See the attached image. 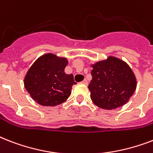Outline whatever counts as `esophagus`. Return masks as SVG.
Returning <instances> with one entry per match:
<instances>
[{"label": "esophagus", "instance_id": "esophagus-1", "mask_svg": "<svg viewBox=\"0 0 153 153\" xmlns=\"http://www.w3.org/2000/svg\"><path fill=\"white\" fill-rule=\"evenodd\" d=\"M82 83L85 84V85H87V84H88V82H87V80H86V79H84L83 81H82Z\"/></svg>", "mask_w": 153, "mask_h": 153}]
</instances>
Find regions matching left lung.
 <instances>
[{
	"label": "left lung",
	"mask_w": 153,
	"mask_h": 153,
	"mask_svg": "<svg viewBox=\"0 0 153 153\" xmlns=\"http://www.w3.org/2000/svg\"><path fill=\"white\" fill-rule=\"evenodd\" d=\"M92 79L88 88L92 102L104 109H114L128 102L137 88L130 67L114 56L91 65Z\"/></svg>",
	"instance_id": "left-lung-1"
}]
</instances>
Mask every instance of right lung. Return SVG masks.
Segmentation results:
<instances>
[{"mask_svg":"<svg viewBox=\"0 0 153 153\" xmlns=\"http://www.w3.org/2000/svg\"><path fill=\"white\" fill-rule=\"evenodd\" d=\"M66 58L48 53L38 58L25 78V87L32 99L44 106H55L64 102L76 84L73 74L64 72Z\"/></svg>","mask_w":153,"mask_h":153,"instance_id":"right-lung-1","label":"right lung"}]
</instances>
